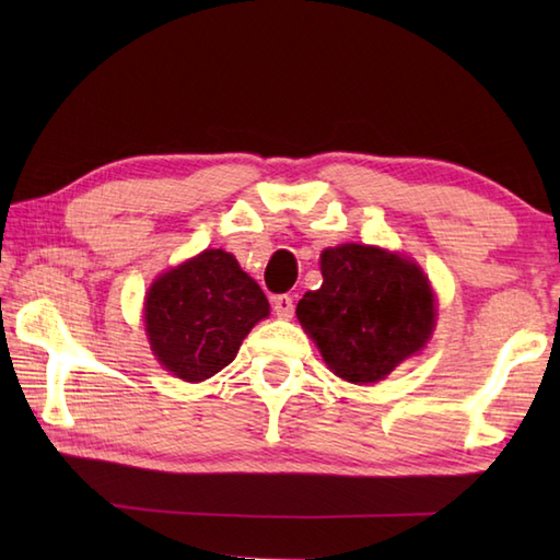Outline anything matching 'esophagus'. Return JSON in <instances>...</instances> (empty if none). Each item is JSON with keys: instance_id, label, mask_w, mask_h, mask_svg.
<instances>
[{"instance_id": "1", "label": "esophagus", "mask_w": 560, "mask_h": 560, "mask_svg": "<svg viewBox=\"0 0 560 560\" xmlns=\"http://www.w3.org/2000/svg\"><path fill=\"white\" fill-rule=\"evenodd\" d=\"M271 307H273V313H277V317H281V319H289V317H293V299H291L289 293L273 295Z\"/></svg>"}]
</instances>
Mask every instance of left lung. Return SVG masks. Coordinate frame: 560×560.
Here are the masks:
<instances>
[{"instance_id": "1", "label": "left lung", "mask_w": 560, "mask_h": 560, "mask_svg": "<svg viewBox=\"0 0 560 560\" xmlns=\"http://www.w3.org/2000/svg\"><path fill=\"white\" fill-rule=\"evenodd\" d=\"M323 287L295 307L327 365L349 383H377L421 351L435 325V301L413 261L368 245L329 247Z\"/></svg>"}]
</instances>
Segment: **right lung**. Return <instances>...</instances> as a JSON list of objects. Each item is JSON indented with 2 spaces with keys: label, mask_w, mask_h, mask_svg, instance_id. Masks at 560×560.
Returning a JSON list of instances; mask_svg holds the SVG:
<instances>
[{
  "label": "right lung",
  "mask_w": 560,
  "mask_h": 560,
  "mask_svg": "<svg viewBox=\"0 0 560 560\" xmlns=\"http://www.w3.org/2000/svg\"><path fill=\"white\" fill-rule=\"evenodd\" d=\"M144 311L159 361L187 383H201L235 359L269 303L233 255L205 249L153 283Z\"/></svg>",
  "instance_id": "obj_1"
}]
</instances>
